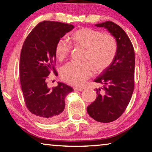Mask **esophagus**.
<instances>
[{
  "instance_id": "34e87169",
  "label": "esophagus",
  "mask_w": 152,
  "mask_h": 152,
  "mask_svg": "<svg viewBox=\"0 0 152 152\" xmlns=\"http://www.w3.org/2000/svg\"><path fill=\"white\" fill-rule=\"evenodd\" d=\"M74 91H83V88H80V87H74Z\"/></svg>"
}]
</instances>
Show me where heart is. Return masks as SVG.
<instances>
[{"mask_svg": "<svg viewBox=\"0 0 152 152\" xmlns=\"http://www.w3.org/2000/svg\"><path fill=\"white\" fill-rule=\"evenodd\" d=\"M70 42L76 47L85 50L84 60L88 62H71L64 66L61 76L64 81L75 86H81L93 73L104 70L113 62L116 56L117 45L115 38L90 28H82L70 36ZM70 46L65 40L56 43L55 53L58 60H62L69 54Z\"/></svg>", "mask_w": 152, "mask_h": 152, "instance_id": "obj_1", "label": "heart"}]
</instances>
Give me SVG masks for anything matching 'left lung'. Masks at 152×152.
I'll use <instances>...</instances> for the list:
<instances>
[{"label":"left lung","mask_w":152,"mask_h":152,"mask_svg":"<svg viewBox=\"0 0 152 152\" xmlns=\"http://www.w3.org/2000/svg\"><path fill=\"white\" fill-rule=\"evenodd\" d=\"M103 27L115 37L116 56L110 65L99 74L95 82L102 84L97 89V97L87 107L92 119L101 123L114 121L127 108L134 89L135 52L129 38L121 27L112 21L96 24ZM102 89L104 91L101 92Z\"/></svg>","instance_id":"obj_1"}]
</instances>
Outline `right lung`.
Segmentation results:
<instances>
[{
    "instance_id": "1",
    "label": "right lung",
    "mask_w": 152,
    "mask_h": 152,
    "mask_svg": "<svg viewBox=\"0 0 152 152\" xmlns=\"http://www.w3.org/2000/svg\"><path fill=\"white\" fill-rule=\"evenodd\" d=\"M74 28L72 25L44 20L33 29L23 45L20 56V82L25 104L39 121L53 123L61 117L65 98L73 91L62 82L51 89L45 80L56 73L55 48L61 38Z\"/></svg>"
}]
</instances>
